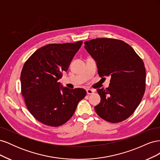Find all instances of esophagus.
I'll return each mask as SVG.
<instances>
[{"label":"esophagus","instance_id":"obj_1","mask_svg":"<svg viewBox=\"0 0 160 160\" xmlns=\"http://www.w3.org/2000/svg\"><path fill=\"white\" fill-rule=\"evenodd\" d=\"M86 91H87V93H88V95H91V94H93L94 91L92 90V89H86Z\"/></svg>","mask_w":160,"mask_h":160}]
</instances>
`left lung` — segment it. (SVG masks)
<instances>
[{"label":"left lung","mask_w":160,"mask_h":160,"mask_svg":"<svg viewBox=\"0 0 160 160\" xmlns=\"http://www.w3.org/2000/svg\"><path fill=\"white\" fill-rule=\"evenodd\" d=\"M85 48L97 62L99 77H110L106 89H98L101 101L96 113L110 123H118L132 115L146 90L143 61L128 43L111 38L85 42Z\"/></svg>","instance_id":"obj_1"}]
</instances>
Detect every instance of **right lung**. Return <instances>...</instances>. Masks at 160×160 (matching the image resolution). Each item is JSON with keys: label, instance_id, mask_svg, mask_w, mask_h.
<instances>
[{"label": "right lung", "instance_id": "1", "mask_svg": "<svg viewBox=\"0 0 160 160\" xmlns=\"http://www.w3.org/2000/svg\"><path fill=\"white\" fill-rule=\"evenodd\" d=\"M83 43L49 44L26 61L21 74V93L27 108L37 121L48 126L65 123L86 95L83 89L62 88L58 82Z\"/></svg>", "mask_w": 160, "mask_h": 160}]
</instances>
